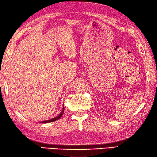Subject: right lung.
<instances>
[{
	"label": "right lung",
	"instance_id": "obj_1",
	"mask_svg": "<svg viewBox=\"0 0 157 157\" xmlns=\"http://www.w3.org/2000/svg\"><path fill=\"white\" fill-rule=\"evenodd\" d=\"M63 113H64V105H63V109L62 111L61 112V113L58 115V116H57L55 118H53V119H51L49 120H47V121H41L40 123H51V122H53V121H56L57 120H58L59 119H60L61 117L62 116Z\"/></svg>",
	"mask_w": 157,
	"mask_h": 157
}]
</instances>
